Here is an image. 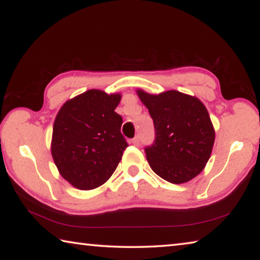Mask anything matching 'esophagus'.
Returning <instances> with one entry per match:
<instances>
[{"label": "esophagus", "instance_id": "1", "mask_svg": "<svg viewBox=\"0 0 260 260\" xmlns=\"http://www.w3.org/2000/svg\"><path fill=\"white\" fill-rule=\"evenodd\" d=\"M132 143H133L134 146L139 147L140 146V136H135V138L132 140Z\"/></svg>", "mask_w": 260, "mask_h": 260}]
</instances>
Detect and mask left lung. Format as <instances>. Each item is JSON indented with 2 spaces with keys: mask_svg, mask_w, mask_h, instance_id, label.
<instances>
[{
  "mask_svg": "<svg viewBox=\"0 0 260 260\" xmlns=\"http://www.w3.org/2000/svg\"><path fill=\"white\" fill-rule=\"evenodd\" d=\"M136 94L155 125V141L146 148L149 165L171 183L190 181L203 171L214 143V128L205 105L178 90L153 95L138 89Z\"/></svg>",
  "mask_w": 260,
  "mask_h": 260,
  "instance_id": "8db88e82",
  "label": "left lung"
}]
</instances>
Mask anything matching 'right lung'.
<instances>
[{
  "instance_id": "obj_1",
  "label": "right lung",
  "mask_w": 260,
  "mask_h": 260,
  "mask_svg": "<svg viewBox=\"0 0 260 260\" xmlns=\"http://www.w3.org/2000/svg\"><path fill=\"white\" fill-rule=\"evenodd\" d=\"M121 94L89 89L65 102L52 128L51 155L68 182L90 190L107 182L127 148L122 118L114 110Z\"/></svg>"
}]
</instances>
